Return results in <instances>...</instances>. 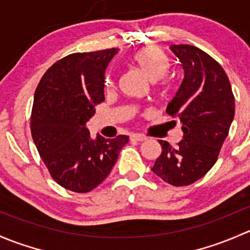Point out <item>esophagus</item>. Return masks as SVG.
Listing matches in <instances>:
<instances>
[{
	"instance_id": "34e87169",
	"label": "esophagus",
	"mask_w": 250,
	"mask_h": 250,
	"mask_svg": "<svg viewBox=\"0 0 250 250\" xmlns=\"http://www.w3.org/2000/svg\"><path fill=\"white\" fill-rule=\"evenodd\" d=\"M131 140L136 141V142H143V141H146V136L143 133H132Z\"/></svg>"
}]
</instances>
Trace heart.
<instances>
[{
	"mask_svg": "<svg viewBox=\"0 0 250 250\" xmlns=\"http://www.w3.org/2000/svg\"><path fill=\"white\" fill-rule=\"evenodd\" d=\"M131 62L150 82H156L163 78L171 67V61L167 54L158 47L140 49L131 56ZM104 83L106 86H110L112 79L109 76H107Z\"/></svg>",
	"mask_w": 250,
	"mask_h": 250,
	"instance_id": "1",
	"label": "heart"
}]
</instances>
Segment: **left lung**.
Masks as SVG:
<instances>
[{"label":"left lung","instance_id":"1","mask_svg":"<svg viewBox=\"0 0 250 250\" xmlns=\"http://www.w3.org/2000/svg\"><path fill=\"white\" fill-rule=\"evenodd\" d=\"M181 61L184 78L166 113L179 118L183 140L166 141L151 171L174 187L199 181L213 167L235 117V97L223 67L201 49L189 44L169 47Z\"/></svg>","mask_w":250,"mask_h":250}]
</instances>
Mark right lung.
Returning a JSON list of instances; mask_svg holds the SVG:
<instances>
[{
  "label": "right lung",
  "instance_id": "1",
  "mask_svg": "<svg viewBox=\"0 0 250 250\" xmlns=\"http://www.w3.org/2000/svg\"><path fill=\"white\" fill-rule=\"evenodd\" d=\"M118 49L76 53L54 63L33 97L31 133L53 179L87 192L106 179L128 136L92 138L86 123L104 100L106 69Z\"/></svg>",
  "mask_w": 250,
  "mask_h": 250
}]
</instances>
